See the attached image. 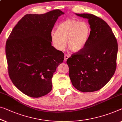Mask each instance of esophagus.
I'll use <instances>...</instances> for the list:
<instances>
[{"label": "esophagus", "mask_w": 122, "mask_h": 122, "mask_svg": "<svg viewBox=\"0 0 122 122\" xmlns=\"http://www.w3.org/2000/svg\"><path fill=\"white\" fill-rule=\"evenodd\" d=\"M69 58V56L67 55H65L64 56V61H67V59Z\"/></svg>", "instance_id": "34e87169"}]
</instances>
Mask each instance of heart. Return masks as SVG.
Masks as SVG:
<instances>
[{
	"label": "heart",
	"mask_w": 122,
	"mask_h": 122,
	"mask_svg": "<svg viewBox=\"0 0 122 122\" xmlns=\"http://www.w3.org/2000/svg\"><path fill=\"white\" fill-rule=\"evenodd\" d=\"M91 28L87 22L67 19L58 25L56 32H52L51 38L55 47L63 51L67 47L73 52L83 49L89 39Z\"/></svg>",
	"instance_id": "obj_1"
}]
</instances>
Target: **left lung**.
Instances as JSON below:
<instances>
[{
  "label": "left lung",
  "instance_id": "left-lung-1",
  "mask_svg": "<svg viewBox=\"0 0 122 122\" xmlns=\"http://www.w3.org/2000/svg\"><path fill=\"white\" fill-rule=\"evenodd\" d=\"M88 20L91 33L85 47L66 61L74 87L82 92L97 91L115 74L118 44L111 28L102 18L89 14H76Z\"/></svg>",
  "mask_w": 122,
  "mask_h": 122
}]
</instances>
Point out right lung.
I'll list each match as a JSON object with an SVG mask.
<instances>
[{
  "label": "right lung",
  "instance_id": "obj_1",
  "mask_svg": "<svg viewBox=\"0 0 122 122\" xmlns=\"http://www.w3.org/2000/svg\"><path fill=\"white\" fill-rule=\"evenodd\" d=\"M64 12L27 14L12 29L6 43L8 71L14 85L24 94L40 98L50 93L52 78L64 55L52 46V30Z\"/></svg>",
  "mask_w": 122,
  "mask_h": 122
}]
</instances>
